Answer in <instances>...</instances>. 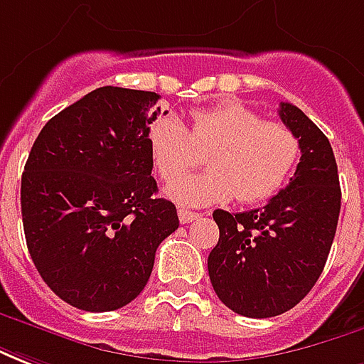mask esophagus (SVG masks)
Instances as JSON below:
<instances>
[{
  "mask_svg": "<svg viewBox=\"0 0 364 364\" xmlns=\"http://www.w3.org/2000/svg\"><path fill=\"white\" fill-rule=\"evenodd\" d=\"M178 218H180V223H190V221H194V219L200 218V213L188 210H178Z\"/></svg>",
  "mask_w": 364,
  "mask_h": 364,
  "instance_id": "34e87169",
  "label": "esophagus"
}]
</instances>
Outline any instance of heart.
<instances>
[{
    "label": "heart",
    "instance_id": "obj_1",
    "mask_svg": "<svg viewBox=\"0 0 364 364\" xmlns=\"http://www.w3.org/2000/svg\"><path fill=\"white\" fill-rule=\"evenodd\" d=\"M146 143L154 168L164 182L199 164L206 155L210 168L202 175L178 178L166 196L180 205L202 208L229 202L257 203L284 186L300 156V141L292 129L264 121L243 104H221L196 109L190 129L174 115H162L149 125Z\"/></svg>",
    "mask_w": 364,
    "mask_h": 364
}]
</instances>
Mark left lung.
<instances>
[{"label":"left lung","instance_id":"left-lung-1","mask_svg":"<svg viewBox=\"0 0 364 364\" xmlns=\"http://www.w3.org/2000/svg\"><path fill=\"white\" fill-rule=\"evenodd\" d=\"M278 115L300 141L290 184L259 210L213 211L219 241L208 257L211 286L245 318H274L304 300L326 267L341 210L327 136L296 105L282 102Z\"/></svg>","mask_w":364,"mask_h":364}]
</instances>
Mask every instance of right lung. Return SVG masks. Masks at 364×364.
Returning <instances> with one entry per match:
<instances>
[{
  "instance_id": "add662e5",
  "label": "right lung",
  "mask_w": 364,
  "mask_h": 364,
  "mask_svg": "<svg viewBox=\"0 0 364 364\" xmlns=\"http://www.w3.org/2000/svg\"><path fill=\"white\" fill-rule=\"evenodd\" d=\"M154 92L104 86L54 115L21 176L31 259L48 288L86 311L119 310L143 292L159 245L180 225L156 198L146 131Z\"/></svg>"
}]
</instances>
